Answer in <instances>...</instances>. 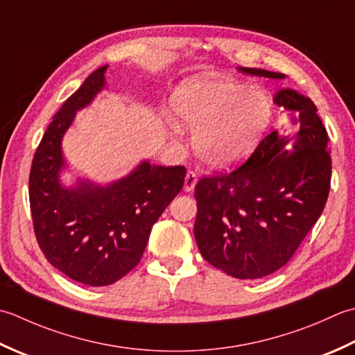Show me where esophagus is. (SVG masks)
Wrapping results in <instances>:
<instances>
[{
  "instance_id": "esophagus-1",
  "label": "esophagus",
  "mask_w": 355,
  "mask_h": 355,
  "mask_svg": "<svg viewBox=\"0 0 355 355\" xmlns=\"http://www.w3.org/2000/svg\"><path fill=\"white\" fill-rule=\"evenodd\" d=\"M198 184V176L194 171H188L185 180H184V190L185 191H193L194 190V185Z\"/></svg>"
}]
</instances>
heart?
<instances>
[{"label": "heart", "instance_id": "b5f03b06", "mask_svg": "<svg viewBox=\"0 0 355 355\" xmlns=\"http://www.w3.org/2000/svg\"><path fill=\"white\" fill-rule=\"evenodd\" d=\"M176 116L193 132V150L214 170H228L245 161L262 139L272 118L270 96L256 85L228 78H194L171 95ZM179 133L176 121H170Z\"/></svg>", "mask_w": 355, "mask_h": 355}]
</instances>
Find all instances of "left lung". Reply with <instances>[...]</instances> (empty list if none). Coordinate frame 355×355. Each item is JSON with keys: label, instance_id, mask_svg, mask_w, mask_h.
<instances>
[{"label": "left lung", "instance_id": "8db88e82", "mask_svg": "<svg viewBox=\"0 0 355 355\" xmlns=\"http://www.w3.org/2000/svg\"><path fill=\"white\" fill-rule=\"evenodd\" d=\"M247 75L284 73L239 67ZM288 125L272 132L230 175L200 179L194 188V237L208 263L236 279H260L280 270L327 204L331 184L328 133L315 104L297 90L272 98Z\"/></svg>", "mask_w": 355, "mask_h": 355}]
</instances>
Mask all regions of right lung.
Listing matches in <instances>:
<instances>
[{
  "label": "right lung",
  "mask_w": 355,
  "mask_h": 355,
  "mask_svg": "<svg viewBox=\"0 0 355 355\" xmlns=\"http://www.w3.org/2000/svg\"><path fill=\"white\" fill-rule=\"evenodd\" d=\"M93 71L58 110L33 156L28 199L36 241L56 270L79 284L105 286L139 263L151 227L184 185L185 168L142 161L127 176L105 185L67 170L62 137L75 114L105 89V70Z\"/></svg>",
  "instance_id": "right-lung-1"
}]
</instances>
